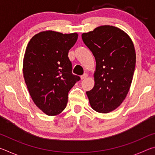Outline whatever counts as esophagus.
<instances>
[{
  "label": "esophagus",
  "instance_id": "obj_1",
  "mask_svg": "<svg viewBox=\"0 0 155 155\" xmlns=\"http://www.w3.org/2000/svg\"><path fill=\"white\" fill-rule=\"evenodd\" d=\"M87 77V74H84L83 75H82L81 77V80H83V79H85V78H86Z\"/></svg>",
  "mask_w": 155,
  "mask_h": 155
}]
</instances>
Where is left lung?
Returning <instances> with one entry per match:
<instances>
[{
  "label": "left lung",
  "mask_w": 155,
  "mask_h": 155,
  "mask_svg": "<svg viewBox=\"0 0 155 155\" xmlns=\"http://www.w3.org/2000/svg\"><path fill=\"white\" fill-rule=\"evenodd\" d=\"M96 59L94 86L87 91L94 111L107 114L122 103L130 87L136 54L132 40L120 28L103 25L82 34Z\"/></svg>",
  "instance_id": "left-lung-1"
}]
</instances>
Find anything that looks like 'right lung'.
Wrapping results in <instances>:
<instances>
[{
    "label": "right lung",
    "instance_id": "obj_1",
    "mask_svg": "<svg viewBox=\"0 0 155 155\" xmlns=\"http://www.w3.org/2000/svg\"><path fill=\"white\" fill-rule=\"evenodd\" d=\"M78 33L41 31L31 39L23 59V75L34 103L53 116L64 111L68 92L80 77L72 73L68 54Z\"/></svg>",
    "mask_w": 155,
    "mask_h": 155
}]
</instances>
